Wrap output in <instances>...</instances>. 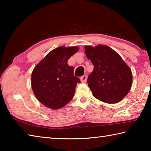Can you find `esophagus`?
I'll return each instance as SVG.
<instances>
[{
    "mask_svg": "<svg viewBox=\"0 0 151 151\" xmlns=\"http://www.w3.org/2000/svg\"><path fill=\"white\" fill-rule=\"evenodd\" d=\"M86 80H87V75H84L81 77V81L82 83H85Z\"/></svg>",
    "mask_w": 151,
    "mask_h": 151,
    "instance_id": "obj_1",
    "label": "esophagus"
}]
</instances>
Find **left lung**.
Listing matches in <instances>:
<instances>
[{
  "label": "left lung",
  "mask_w": 151,
  "mask_h": 151,
  "mask_svg": "<svg viewBox=\"0 0 151 151\" xmlns=\"http://www.w3.org/2000/svg\"><path fill=\"white\" fill-rule=\"evenodd\" d=\"M85 48L86 57L94 65L87 79L93 96L106 103L121 101L132 86V72L129 66L107 46H85Z\"/></svg>",
  "instance_id": "1"
}]
</instances>
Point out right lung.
<instances>
[{
	"label": "right lung",
	"instance_id": "1",
	"mask_svg": "<svg viewBox=\"0 0 151 151\" xmlns=\"http://www.w3.org/2000/svg\"><path fill=\"white\" fill-rule=\"evenodd\" d=\"M78 50L76 47L55 48L35 66L31 85L37 99L52 109L65 106L72 100L76 84L81 81L74 76V68L67 61Z\"/></svg>",
	"mask_w": 151,
	"mask_h": 151
}]
</instances>
